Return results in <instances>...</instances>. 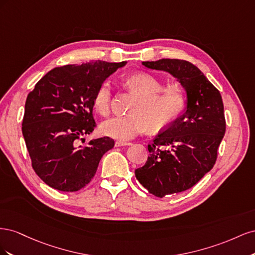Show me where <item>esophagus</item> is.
Listing matches in <instances>:
<instances>
[{
    "label": "esophagus",
    "mask_w": 255,
    "mask_h": 255,
    "mask_svg": "<svg viewBox=\"0 0 255 255\" xmlns=\"http://www.w3.org/2000/svg\"><path fill=\"white\" fill-rule=\"evenodd\" d=\"M130 143L128 141H116L115 146H125V145H129Z\"/></svg>",
    "instance_id": "esophagus-1"
}]
</instances>
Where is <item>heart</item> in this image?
<instances>
[{
	"label": "heart",
	"mask_w": 255,
	"mask_h": 255,
	"mask_svg": "<svg viewBox=\"0 0 255 255\" xmlns=\"http://www.w3.org/2000/svg\"><path fill=\"white\" fill-rule=\"evenodd\" d=\"M126 86L138 97L130 115L114 116L101 125V132L117 140H128L152 127L163 129L171 126L186 107V94L181 83L173 81L163 87V82L150 73H135L126 79ZM112 85L103 82L97 88L92 104L103 116L112 103Z\"/></svg>",
	"instance_id": "b5f03b06"
}]
</instances>
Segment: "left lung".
<instances>
[{
	"label": "left lung",
	"instance_id": "left-lung-1",
	"mask_svg": "<svg viewBox=\"0 0 255 255\" xmlns=\"http://www.w3.org/2000/svg\"><path fill=\"white\" fill-rule=\"evenodd\" d=\"M142 65L171 74L186 92L183 115L148 145V160L135 170L150 194L163 198L191 188L214 167L226 119L220 92L195 65L169 58Z\"/></svg>",
	"mask_w": 255,
	"mask_h": 255
}]
</instances>
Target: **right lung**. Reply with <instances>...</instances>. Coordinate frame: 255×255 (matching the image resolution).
I'll list each match as a JSON object with an SVG mask.
<instances>
[{"instance_id": "obj_1", "label": "right lung", "mask_w": 255, "mask_h": 255, "mask_svg": "<svg viewBox=\"0 0 255 255\" xmlns=\"http://www.w3.org/2000/svg\"><path fill=\"white\" fill-rule=\"evenodd\" d=\"M127 61L91 60L82 65L54 68L35 85L25 102L22 134L32 166L50 187L78 191L95 176L100 160L115 141L110 137L91 139L92 99L97 88Z\"/></svg>"}]
</instances>
